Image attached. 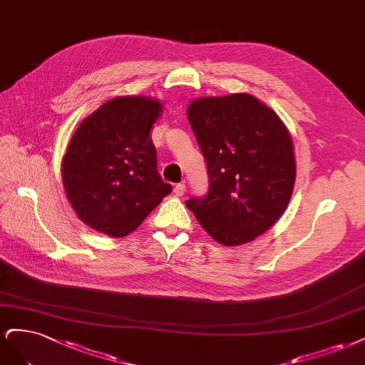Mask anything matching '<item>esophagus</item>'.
Listing matches in <instances>:
<instances>
[{
    "mask_svg": "<svg viewBox=\"0 0 365 365\" xmlns=\"http://www.w3.org/2000/svg\"><path fill=\"white\" fill-rule=\"evenodd\" d=\"M185 190H186L185 183L180 182V183H178V185L174 186V194H175V195H183V194H185Z\"/></svg>",
    "mask_w": 365,
    "mask_h": 365,
    "instance_id": "obj_1",
    "label": "esophagus"
}]
</instances>
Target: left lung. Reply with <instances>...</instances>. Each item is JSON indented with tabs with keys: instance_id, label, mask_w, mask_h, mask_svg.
I'll use <instances>...</instances> for the list:
<instances>
[{
	"instance_id": "8db88e82",
	"label": "left lung",
	"mask_w": 365,
	"mask_h": 365,
	"mask_svg": "<svg viewBox=\"0 0 365 365\" xmlns=\"http://www.w3.org/2000/svg\"><path fill=\"white\" fill-rule=\"evenodd\" d=\"M209 191L185 205L222 245L253 241L284 214L296 182L292 140L279 116L249 93L194 100L187 108Z\"/></svg>"
}]
</instances>
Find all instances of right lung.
Wrapping results in <instances>:
<instances>
[{
    "mask_svg": "<svg viewBox=\"0 0 365 365\" xmlns=\"http://www.w3.org/2000/svg\"><path fill=\"white\" fill-rule=\"evenodd\" d=\"M160 110L151 98H113L81 121L71 138L62 162L65 192L92 229L125 237L171 192L158 173L150 136Z\"/></svg>",
    "mask_w": 365,
    "mask_h": 365,
    "instance_id": "obj_1",
    "label": "right lung"
}]
</instances>
